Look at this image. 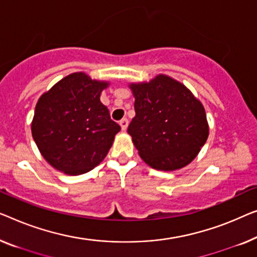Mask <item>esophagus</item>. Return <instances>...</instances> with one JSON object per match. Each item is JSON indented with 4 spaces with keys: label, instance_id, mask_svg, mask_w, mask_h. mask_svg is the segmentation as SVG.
Segmentation results:
<instances>
[{
    "label": "esophagus",
    "instance_id": "obj_1",
    "mask_svg": "<svg viewBox=\"0 0 257 257\" xmlns=\"http://www.w3.org/2000/svg\"><path fill=\"white\" fill-rule=\"evenodd\" d=\"M119 124H120V127H121L122 131H125V130L127 128V126H128V119H127V118H122V119L119 121Z\"/></svg>",
    "mask_w": 257,
    "mask_h": 257
}]
</instances>
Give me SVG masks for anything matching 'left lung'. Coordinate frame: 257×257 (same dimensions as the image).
<instances>
[{
    "mask_svg": "<svg viewBox=\"0 0 257 257\" xmlns=\"http://www.w3.org/2000/svg\"><path fill=\"white\" fill-rule=\"evenodd\" d=\"M130 88L136 117L127 132L141 159L165 172L189 165L209 137L203 104L184 84L162 74Z\"/></svg>",
    "mask_w": 257,
    "mask_h": 257,
    "instance_id": "1",
    "label": "left lung"
}]
</instances>
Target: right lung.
<instances>
[{"mask_svg": "<svg viewBox=\"0 0 257 257\" xmlns=\"http://www.w3.org/2000/svg\"><path fill=\"white\" fill-rule=\"evenodd\" d=\"M109 83L73 73L40 96L31 124L44 159L67 175H81L101 163L120 126L110 118L101 92Z\"/></svg>", "mask_w": 257, "mask_h": 257, "instance_id": "obj_1", "label": "right lung"}]
</instances>
